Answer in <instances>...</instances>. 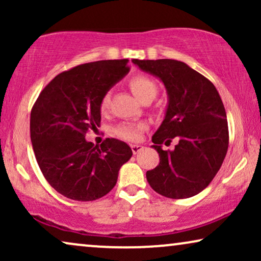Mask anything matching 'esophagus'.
Segmentation results:
<instances>
[{"label":"esophagus","mask_w":261,"mask_h":261,"mask_svg":"<svg viewBox=\"0 0 261 261\" xmlns=\"http://www.w3.org/2000/svg\"><path fill=\"white\" fill-rule=\"evenodd\" d=\"M130 148H132V152H133L134 154H137V153H139L140 151H142V149H144V146H141V145H132Z\"/></svg>","instance_id":"34e87169"}]
</instances>
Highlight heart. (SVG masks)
<instances>
[{"label":"heart","instance_id":"heart-1","mask_svg":"<svg viewBox=\"0 0 261 261\" xmlns=\"http://www.w3.org/2000/svg\"><path fill=\"white\" fill-rule=\"evenodd\" d=\"M128 87L133 92V95L141 102H151L158 94V84L151 77L146 74H137L128 81ZM110 95L107 92L99 98L98 109L101 114H106L109 110ZM146 124L142 122L138 123H120L114 128V134L120 139L127 141H137L141 138L142 132L145 130Z\"/></svg>","mask_w":261,"mask_h":261}]
</instances>
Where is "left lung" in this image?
<instances>
[{
  "instance_id": "left-lung-1",
  "label": "left lung",
  "mask_w": 261,
  "mask_h": 261,
  "mask_svg": "<svg viewBox=\"0 0 261 261\" xmlns=\"http://www.w3.org/2000/svg\"><path fill=\"white\" fill-rule=\"evenodd\" d=\"M133 63L165 85L169 106L162 126L152 137L159 165L146 172L148 184L165 197L197 195L219 172L229 145L227 115L215 85L183 62L173 59ZM173 138L178 144L164 151Z\"/></svg>"
}]
</instances>
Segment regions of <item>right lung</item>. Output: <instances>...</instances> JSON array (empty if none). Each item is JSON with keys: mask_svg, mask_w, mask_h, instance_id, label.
<instances>
[{"mask_svg": "<svg viewBox=\"0 0 261 261\" xmlns=\"http://www.w3.org/2000/svg\"><path fill=\"white\" fill-rule=\"evenodd\" d=\"M128 59L82 64L57 74L31 112V141L48 184L73 201H95L115 187L120 167L130 159L126 142L85 140L101 122L99 98L128 71Z\"/></svg>", "mask_w": 261, "mask_h": 261, "instance_id": "obj_1", "label": "right lung"}]
</instances>
